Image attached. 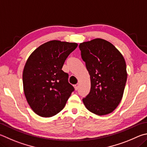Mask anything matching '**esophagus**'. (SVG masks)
I'll return each mask as SVG.
<instances>
[{"label": "esophagus", "instance_id": "34e87169", "mask_svg": "<svg viewBox=\"0 0 147 147\" xmlns=\"http://www.w3.org/2000/svg\"><path fill=\"white\" fill-rule=\"evenodd\" d=\"M74 89H75V90H78V87H79V85H78V84H76V85H74Z\"/></svg>", "mask_w": 147, "mask_h": 147}]
</instances>
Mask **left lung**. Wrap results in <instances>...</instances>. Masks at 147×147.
Listing matches in <instances>:
<instances>
[{
    "label": "left lung",
    "mask_w": 147,
    "mask_h": 147,
    "mask_svg": "<svg viewBox=\"0 0 147 147\" xmlns=\"http://www.w3.org/2000/svg\"><path fill=\"white\" fill-rule=\"evenodd\" d=\"M79 48L90 78L84 105L98 116L110 114L123 95L127 78L124 57L114 45L101 38L82 42Z\"/></svg>",
    "instance_id": "1"
}]
</instances>
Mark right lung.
Wrapping results in <instances>:
<instances>
[{"label": "right lung", "instance_id": "1", "mask_svg": "<svg viewBox=\"0 0 147 147\" xmlns=\"http://www.w3.org/2000/svg\"><path fill=\"white\" fill-rule=\"evenodd\" d=\"M78 44L51 40L42 44L26 61L22 74L24 92L37 115L51 117L64 108L74 87L62 68Z\"/></svg>", "mask_w": 147, "mask_h": 147}]
</instances>
